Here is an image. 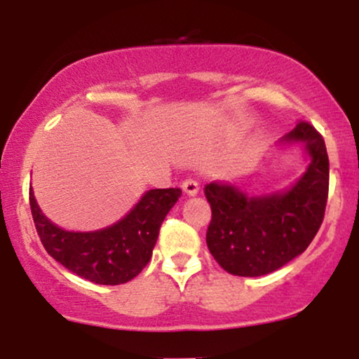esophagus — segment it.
Segmentation results:
<instances>
[{
	"instance_id": "1",
	"label": "esophagus",
	"mask_w": 359,
	"mask_h": 359,
	"mask_svg": "<svg viewBox=\"0 0 359 359\" xmlns=\"http://www.w3.org/2000/svg\"><path fill=\"white\" fill-rule=\"evenodd\" d=\"M182 191H184V194H187L189 197L197 196V192H199V184H197L196 180H192V179L184 180V182H182Z\"/></svg>"
}]
</instances>
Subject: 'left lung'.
I'll return each mask as SVG.
<instances>
[{
    "label": "left lung",
    "instance_id": "left-lung-1",
    "mask_svg": "<svg viewBox=\"0 0 359 359\" xmlns=\"http://www.w3.org/2000/svg\"><path fill=\"white\" fill-rule=\"evenodd\" d=\"M292 145L302 147L307 167L282 191L253 196L233 184L205 185L212 211L205 243L228 273H271L304 253L319 231L329 191L325 143L314 126L302 121L277 143L278 148Z\"/></svg>",
    "mask_w": 359,
    "mask_h": 359
}]
</instances>
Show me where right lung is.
Instances as JSON below:
<instances>
[{
    "label": "right lung",
    "instance_id": "1",
    "mask_svg": "<svg viewBox=\"0 0 359 359\" xmlns=\"http://www.w3.org/2000/svg\"><path fill=\"white\" fill-rule=\"evenodd\" d=\"M180 194V189H150L121 219L94 231L57 226L42 212L32 187L30 208L40 241L55 262L93 283L119 285L150 262L160 226Z\"/></svg>",
    "mask_w": 359,
    "mask_h": 359
}]
</instances>
